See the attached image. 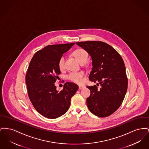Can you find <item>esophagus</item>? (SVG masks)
Wrapping results in <instances>:
<instances>
[{
	"label": "esophagus",
	"mask_w": 149,
	"mask_h": 149,
	"mask_svg": "<svg viewBox=\"0 0 149 149\" xmlns=\"http://www.w3.org/2000/svg\"><path fill=\"white\" fill-rule=\"evenodd\" d=\"M85 88V86H81V85H80V86H79V89H83V88Z\"/></svg>",
	"instance_id": "obj_1"
}]
</instances>
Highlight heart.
Returning a JSON list of instances; mask_svg holds the SVG:
<instances>
[{"mask_svg": "<svg viewBox=\"0 0 149 149\" xmlns=\"http://www.w3.org/2000/svg\"><path fill=\"white\" fill-rule=\"evenodd\" d=\"M72 54L80 63H84L87 60L88 54L87 52L83 49H78L74 51ZM58 66L60 69H63L65 68V57L64 56H62L60 58L58 61ZM84 74L82 71L72 72L68 75V79L71 81L77 83H81L84 80Z\"/></svg>", "mask_w": 149, "mask_h": 149, "instance_id": "heart-1", "label": "heart"}]
</instances>
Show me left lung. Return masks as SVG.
Masks as SVG:
<instances>
[{
  "instance_id": "obj_1",
  "label": "left lung",
  "mask_w": 149,
  "mask_h": 149,
  "mask_svg": "<svg viewBox=\"0 0 149 149\" xmlns=\"http://www.w3.org/2000/svg\"><path fill=\"white\" fill-rule=\"evenodd\" d=\"M76 44L86 50L92 58L89 80L98 82L88 86L91 95L87 98L89 111L100 117H106L120 107L128 87L125 67L122 57L111 45L99 41H86Z\"/></svg>"
}]
</instances>
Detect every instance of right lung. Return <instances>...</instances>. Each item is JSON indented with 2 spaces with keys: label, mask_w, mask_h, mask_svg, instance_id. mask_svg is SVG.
Here are the masks:
<instances>
[{
  "label": "right lung",
  "mask_w": 149,
  "mask_h": 149,
  "mask_svg": "<svg viewBox=\"0 0 149 149\" xmlns=\"http://www.w3.org/2000/svg\"><path fill=\"white\" fill-rule=\"evenodd\" d=\"M74 45H50L35 53L26 75V84L30 101L36 111L44 117L56 119L69 110L70 100L78 86L70 82L57 91L54 83L61 73L58 61L64 53Z\"/></svg>",
  "instance_id": "right-lung-1"
}]
</instances>
